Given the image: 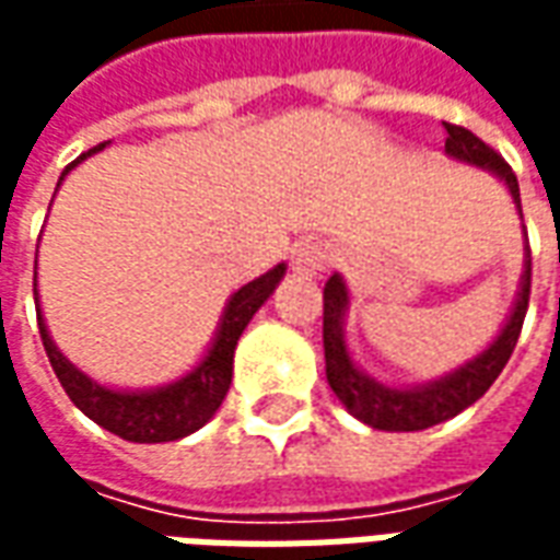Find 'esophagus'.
I'll use <instances>...</instances> for the list:
<instances>
[{"label": "esophagus", "instance_id": "esophagus-1", "mask_svg": "<svg viewBox=\"0 0 560 560\" xmlns=\"http://www.w3.org/2000/svg\"><path fill=\"white\" fill-rule=\"evenodd\" d=\"M327 245L320 243H312V240H305L293 248L291 255V267L296 276H305V279H317L324 269H327Z\"/></svg>", "mask_w": 560, "mask_h": 560}]
</instances>
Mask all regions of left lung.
I'll return each mask as SVG.
<instances>
[{"label":"left lung","instance_id":"1","mask_svg":"<svg viewBox=\"0 0 560 560\" xmlns=\"http://www.w3.org/2000/svg\"><path fill=\"white\" fill-rule=\"evenodd\" d=\"M444 152L458 164L492 173L494 179L510 191L516 212L522 215L516 173L510 171V164L492 147H486L477 135H470L468 128L446 122ZM528 293L530 248L528 236H525V260H522L516 300H513L504 327L498 329V336L477 357L456 365L453 372L432 377L425 384L396 387V384H384V381L363 372L351 357V348L345 339V317L351 308V291L336 272L324 284V360H327L329 387L357 420L372 425V429H381V432H420V429L450 420V417L470 408L486 389L492 387L494 377L501 375V369L516 348L518 332H522V320L528 312Z\"/></svg>","mask_w":560,"mask_h":560}]
</instances>
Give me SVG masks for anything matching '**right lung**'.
I'll return each instance as SVG.
<instances>
[{
  "instance_id": "right-lung-1",
  "label": "right lung",
  "mask_w": 560,
  "mask_h": 560,
  "mask_svg": "<svg viewBox=\"0 0 560 560\" xmlns=\"http://www.w3.org/2000/svg\"><path fill=\"white\" fill-rule=\"evenodd\" d=\"M104 147L107 143L83 152L74 164H68L62 176H59V185L66 183V176L78 167L80 161L102 152ZM59 185H56V191H59ZM35 269H38V260H35ZM284 272H288V264H276L260 279L248 281L240 291H233L219 317L215 336L209 341L207 353L197 360V365H191L183 377H176L171 384L147 389L107 387L102 381L86 375L83 369H78L66 353L56 348L54 336L47 329V320L42 315L38 272H35V312H38L44 351L50 357V365H54L62 389L68 393V399L74 401L92 422H98L102 429L119 434L122 441H135V444L179 441L185 434L203 429L221 408V401H224L228 389H231L236 341L243 336V329L248 327V320L255 317L257 308L267 303L272 291L279 288Z\"/></svg>"
}]
</instances>
